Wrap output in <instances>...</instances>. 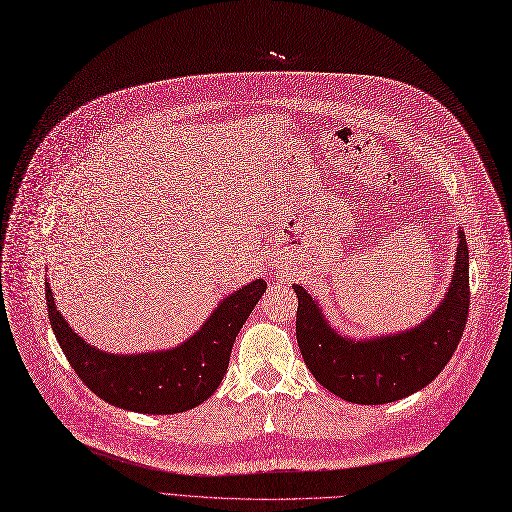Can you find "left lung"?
<instances>
[{
	"mask_svg": "<svg viewBox=\"0 0 512 512\" xmlns=\"http://www.w3.org/2000/svg\"><path fill=\"white\" fill-rule=\"evenodd\" d=\"M455 266L445 297L432 313L402 332L355 338L338 332L316 297L293 285L297 344L311 375L334 396L363 406L398 402L426 387L451 361L469 309V252L457 231Z\"/></svg>",
	"mask_w": 512,
	"mask_h": 512,
	"instance_id": "8db88e82",
	"label": "left lung"
}]
</instances>
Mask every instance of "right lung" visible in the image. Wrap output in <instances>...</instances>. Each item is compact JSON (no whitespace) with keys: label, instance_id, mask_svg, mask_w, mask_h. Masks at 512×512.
Wrapping results in <instances>:
<instances>
[{"label":"right lung","instance_id":"1","mask_svg":"<svg viewBox=\"0 0 512 512\" xmlns=\"http://www.w3.org/2000/svg\"><path fill=\"white\" fill-rule=\"evenodd\" d=\"M266 281L256 279L225 295L205 324L184 342L164 350L114 355L77 336L55 305L45 283L49 320L73 371L104 402L139 414H178L192 410L219 387L235 342Z\"/></svg>","mask_w":512,"mask_h":512}]
</instances>
